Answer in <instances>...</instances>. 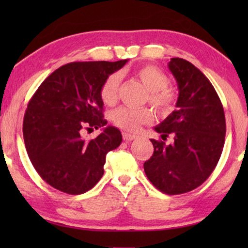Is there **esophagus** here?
<instances>
[{"label":"esophagus","mask_w":248,"mask_h":248,"mask_svg":"<svg viewBox=\"0 0 248 248\" xmlns=\"http://www.w3.org/2000/svg\"><path fill=\"white\" fill-rule=\"evenodd\" d=\"M123 139L125 141H132V140H134V139H137V135L126 133V132H123Z\"/></svg>","instance_id":"1"}]
</instances>
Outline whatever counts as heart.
Returning <instances> with one entry per match:
<instances>
[{"label": "heart", "mask_w": 248, "mask_h": 248, "mask_svg": "<svg viewBox=\"0 0 248 248\" xmlns=\"http://www.w3.org/2000/svg\"><path fill=\"white\" fill-rule=\"evenodd\" d=\"M134 76L147 89L149 104L161 115H167L175 105V93L168 87V77L154 65H143L134 71ZM121 84V74L115 72L104 80L100 87V98L105 105L111 106L116 103ZM152 120L151 110L147 107H120L111 113V121L125 131L135 132L143 124Z\"/></svg>", "instance_id": "b5f03b06"}]
</instances>
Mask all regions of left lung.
Segmentation results:
<instances>
[{
  "label": "left lung",
  "mask_w": 248,
  "mask_h": 248,
  "mask_svg": "<svg viewBox=\"0 0 248 248\" xmlns=\"http://www.w3.org/2000/svg\"><path fill=\"white\" fill-rule=\"evenodd\" d=\"M168 67L176 79V107L155 130L165 140L151 139L154 155L144 162L147 177L155 187L169 195L187 193L203 184L215 170L226 135L225 111L208 78L188 61L171 59Z\"/></svg>",
  "instance_id": "obj_1"
}]
</instances>
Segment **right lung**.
Returning a JSON list of instances; mask_svg holds the SVG:
<instances>
[{
	"mask_svg": "<svg viewBox=\"0 0 248 248\" xmlns=\"http://www.w3.org/2000/svg\"><path fill=\"white\" fill-rule=\"evenodd\" d=\"M126 62L65 64L47 77L30 99L22 127L27 154L40 177L54 188L82 194L103 177L106 155L120 147L121 131L104 127L90 141L84 140L82 132L106 126L100 87Z\"/></svg>",
	"mask_w": 248,
	"mask_h": 248,
	"instance_id": "obj_1",
	"label": "right lung"
}]
</instances>
